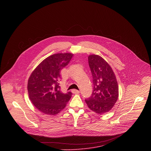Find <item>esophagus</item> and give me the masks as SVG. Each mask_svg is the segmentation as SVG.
Segmentation results:
<instances>
[{"label": "esophagus", "instance_id": "34e87169", "mask_svg": "<svg viewBox=\"0 0 151 151\" xmlns=\"http://www.w3.org/2000/svg\"><path fill=\"white\" fill-rule=\"evenodd\" d=\"M72 93H73V94H79V93H80V91H78V90H72Z\"/></svg>", "mask_w": 151, "mask_h": 151}]
</instances>
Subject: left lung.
Returning <instances> with one entry per match:
<instances>
[{
    "label": "left lung",
    "mask_w": 151,
    "mask_h": 151,
    "mask_svg": "<svg viewBox=\"0 0 151 151\" xmlns=\"http://www.w3.org/2000/svg\"><path fill=\"white\" fill-rule=\"evenodd\" d=\"M88 64L94 86L92 95L85 102L93 112L105 114L112 109L118 98L116 78L109 64L101 57L89 55Z\"/></svg>",
    "instance_id": "obj_1"
}]
</instances>
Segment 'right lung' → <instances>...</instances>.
I'll return each mask as SVG.
<instances>
[{"mask_svg": "<svg viewBox=\"0 0 151 151\" xmlns=\"http://www.w3.org/2000/svg\"><path fill=\"white\" fill-rule=\"evenodd\" d=\"M71 53H58L43 60L33 71L27 83L29 96L40 112L48 115L58 114L66 107L72 93L60 90V70L69 63Z\"/></svg>", "mask_w": 151, "mask_h": 151, "instance_id": "obj_1", "label": "right lung"}]
</instances>
